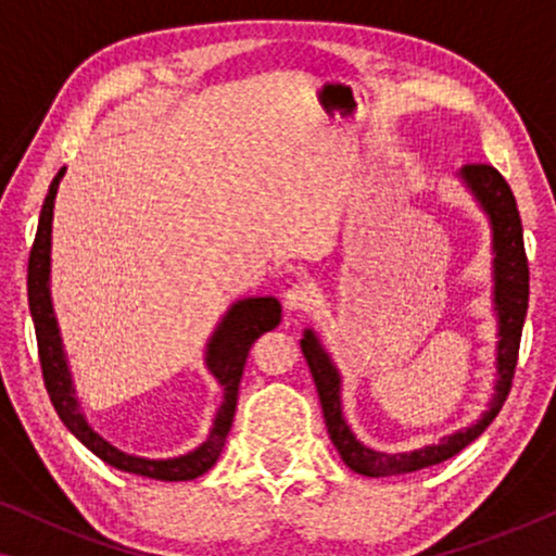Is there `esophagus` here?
Returning <instances> with one entry per match:
<instances>
[{
	"mask_svg": "<svg viewBox=\"0 0 556 556\" xmlns=\"http://www.w3.org/2000/svg\"><path fill=\"white\" fill-rule=\"evenodd\" d=\"M316 303H318V291L314 283H306V280H303V283H295L288 288V293H286L288 311H308V308H314Z\"/></svg>",
	"mask_w": 556,
	"mask_h": 556,
	"instance_id": "obj_1",
	"label": "esophagus"
}]
</instances>
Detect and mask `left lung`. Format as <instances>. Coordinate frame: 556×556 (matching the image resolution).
I'll return each mask as SVG.
<instances>
[{"label":"left lung","instance_id":"left-lung-1","mask_svg":"<svg viewBox=\"0 0 556 556\" xmlns=\"http://www.w3.org/2000/svg\"><path fill=\"white\" fill-rule=\"evenodd\" d=\"M463 179L473 189L478 202L483 204L485 215L491 217L493 225V250H496V261H493V273H496V311H498V384L493 394L491 407L485 415L470 428L455 432L445 438L443 443L428 445L422 451L387 455L369 451L354 438L349 425L341 417V400H339V375L333 369L329 354L324 352L321 344L314 333L306 331L301 339V352L306 356L311 375H314L318 400L324 407L326 430H329L331 443L337 445L341 460L356 473L369 478H387L400 473H413V470L438 466L453 455H458L463 447L473 443L481 432L493 422V417L501 413L504 402L511 392L516 362H519V344L523 318L529 308V261L527 250H523V227L516 207L514 192L508 181L501 177L496 166L473 162L463 166Z\"/></svg>","mask_w":556,"mask_h":556}]
</instances>
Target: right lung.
Wrapping results in <instances>:
<instances>
[{"label": "right lung", "mask_w": 556, "mask_h": 556, "mask_svg": "<svg viewBox=\"0 0 556 556\" xmlns=\"http://www.w3.org/2000/svg\"><path fill=\"white\" fill-rule=\"evenodd\" d=\"M60 169L52 179L48 189V197L42 202L40 223H37L35 242L29 250L27 263V301L29 314L35 321V337H37V354H40V367L45 390L50 394L52 407L65 428L96 453L98 458L109 466L126 470V473H136L143 478H154V481H192V478L207 473L215 466L219 453H223L227 432L232 428L235 407H238V390L242 369H245L250 346L255 344L257 337L265 331H273L280 324V303L276 299H248L238 301L227 311L223 324L217 326L215 337L210 341L207 349V367L217 382L225 390V402L215 417V428H212L210 438L192 451L189 455L172 460H147L136 458V455L121 453L118 447L105 443V440L93 432V428L86 422V417L78 413V400L73 397V382L67 375V364L63 356V346H60V333L55 324V314H52L50 303V230H52V207H55L58 185L63 179Z\"/></svg>", "instance_id": "1"}]
</instances>
